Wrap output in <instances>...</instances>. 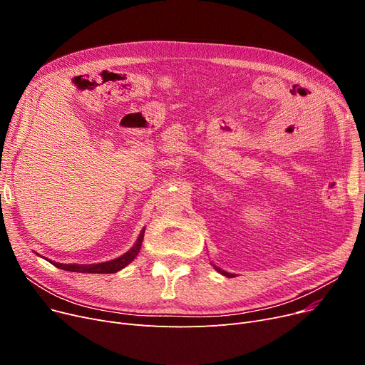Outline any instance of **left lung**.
I'll list each match as a JSON object with an SVG mask.
<instances>
[{
    "instance_id": "1",
    "label": "left lung",
    "mask_w": 365,
    "mask_h": 365,
    "mask_svg": "<svg viewBox=\"0 0 365 365\" xmlns=\"http://www.w3.org/2000/svg\"><path fill=\"white\" fill-rule=\"evenodd\" d=\"M215 266V269L219 272V274H222V275H225V277H227V278H234L235 275L234 274H231V272H226V271H223V269H220L219 266H216V264H213Z\"/></svg>"
}]
</instances>
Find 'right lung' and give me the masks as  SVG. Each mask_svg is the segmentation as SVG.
<instances>
[{
  "label": "right lung",
  "instance_id": "right-lung-1",
  "mask_svg": "<svg viewBox=\"0 0 365 365\" xmlns=\"http://www.w3.org/2000/svg\"><path fill=\"white\" fill-rule=\"evenodd\" d=\"M143 235H145V227L140 231L138 241L133 244V247L130 250L124 255H121L120 257L113 259V260H108V262H102V263H93V264H66V263H57V262H48L51 264H54L56 267H59V269L63 271H69V272H80V274H115L121 271L123 267H125L127 264H130L136 256L140 252V247H142V241H143Z\"/></svg>",
  "mask_w": 365,
  "mask_h": 365
}]
</instances>
